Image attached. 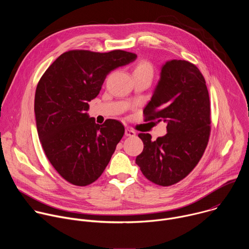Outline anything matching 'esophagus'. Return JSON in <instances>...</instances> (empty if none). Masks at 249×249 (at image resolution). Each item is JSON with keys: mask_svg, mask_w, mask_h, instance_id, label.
<instances>
[{"mask_svg": "<svg viewBox=\"0 0 249 249\" xmlns=\"http://www.w3.org/2000/svg\"><path fill=\"white\" fill-rule=\"evenodd\" d=\"M125 135H126L127 137H134V136L136 135V132H135L134 130L130 129V128H126V129H125Z\"/></svg>", "mask_w": 249, "mask_h": 249, "instance_id": "obj_1", "label": "esophagus"}]
</instances>
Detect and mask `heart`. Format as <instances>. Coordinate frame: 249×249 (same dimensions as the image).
<instances>
[{
    "label": "heart",
    "mask_w": 249,
    "mask_h": 249,
    "mask_svg": "<svg viewBox=\"0 0 249 249\" xmlns=\"http://www.w3.org/2000/svg\"><path fill=\"white\" fill-rule=\"evenodd\" d=\"M133 74H148L153 77L154 68L148 61H140L134 68Z\"/></svg>",
    "instance_id": "1"
}]
</instances>
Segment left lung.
Segmentation results:
<instances>
[{
  "instance_id": "1",
  "label": "left lung",
  "mask_w": 249,
  "mask_h": 249,
  "mask_svg": "<svg viewBox=\"0 0 249 249\" xmlns=\"http://www.w3.org/2000/svg\"><path fill=\"white\" fill-rule=\"evenodd\" d=\"M143 113L145 121L166 122L167 133L156 141L140 133L144 150L136 163L158 185L179 182L198 164L211 132L209 92L199 69L185 60L166 62Z\"/></svg>"
}]
</instances>
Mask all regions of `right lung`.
<instances>
[{
    "label": "right lung",
    "mask_w": 249,
    "mask_h": 249,
    "mask_svg": "<svg viewBox=\"0 0 249 249\" xmlns=\"http://www.w3.org/2000/svg\"><path fill=\"white\" fill-rule=\"evenodd\" d=\"M136 58L123 50H71L60 55L39 80L34 98L38 137L50 163L71 184L94 182L122 139L121 122L107 119L99 125L86 111L106 76Z\"/></svg>",
    "instance_id": "obj_1"
}]
</instances>
